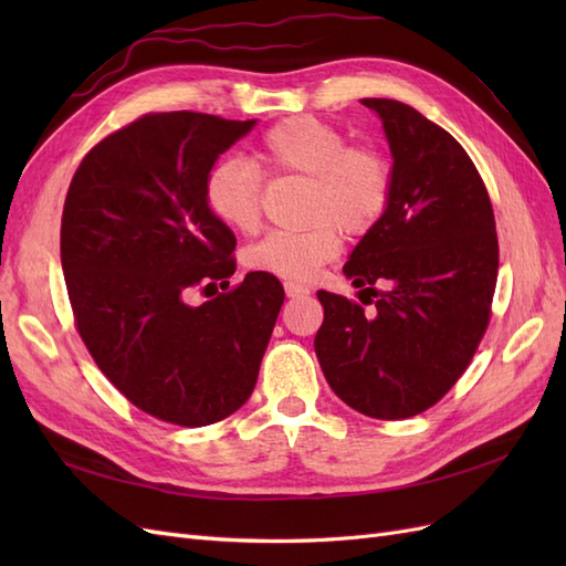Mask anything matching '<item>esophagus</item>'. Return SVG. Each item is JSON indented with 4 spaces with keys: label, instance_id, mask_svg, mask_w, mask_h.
I'll return each instance as SVG.
<instances>
[{
    "label": "esophagus",
    "instance_id": "34e87169",
    "mask_svg": "<svg viewBox=\"0 0 566 566\" xmlns=\"http://www.w3.org/2000/svg\"><path fill=\"white\" fill-rule=\"evenodd\" d=\"M283 287H285V295H287L290 300H300V297H306V295L312 293L310 287L302 285V283H295V281H285Z\"/></svg>",
    "mask_w": 566,
    "mask_h": 566
}]
</instances>
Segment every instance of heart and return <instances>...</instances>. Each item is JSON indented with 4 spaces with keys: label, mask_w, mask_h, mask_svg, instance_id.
Wrapping results in <instances>:
<instances>
[{
    "label": "heart",
    "mask_w": 566,
    "mask_h": 566,
    "mask_svg": "<svg viewBox=\"0 0 566 566\" xmlns=\"http://www.w3.org/2000/svg\"><path fill=\"white\" fill-rule=\"evenodd\" d=\"M271 175L312 179L304 231H271L252 245L245 262L254 271L310 281L339 252L337 227L364 233L378 221L391 193V167L378 150L347 146L345 134L323 119L297 115L273 125L256 146ZM205 202L221 224L252 233L262 219V175L241 158H224L205 177Z\"/></svg>",
    "instance_id": "obj_1"
}]
</instances>
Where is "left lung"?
<instances>
[{
	"mask_svg": "<svg viewBox=\"0 0 566 566\" xmlns=\"http://www.w3.org/2000/svg\"><path fill=\"white\" fill-rule=\"evenodd\" d=\"M391 153L382 217L345 264L361 293H387L373 314L318 290L314 349L325 380L358 413L403 420L437 403L482 339L499 276L486 186L453 136L394 98H361Z\"/></svg>",
	"mask_w": 566,
	"mask_h": 566,
	"instance_id": "8db88e82",
	"label": "left lung"
}]
</instances>
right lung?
<instances>
[{
    "label": "right lung",
    "instance_id": "add662e5",
    "mask_svg": "<svg viewBox=\"0 0 566 566\" xmlns=\"http://www.w3.org/2000/svg\"><path fill=\"white\" fill-rule=\"evenodd\" d=\"M254 125L144 115L94 146L67 188L61 266L80 337L106 378L165 422L212 424L250 399L285 300L276 276L250 271L231 293L188 302L235 271V238L208 210L205 177Z\"/></svg>",
    "mask_w": 566,
    "mask_h": 566
}]
</instances>
